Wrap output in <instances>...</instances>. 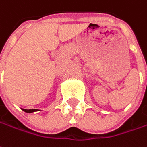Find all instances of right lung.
<instances>
[{"label": "right lung", "instance_id": "obj_1", "mask_svg": "<svg viewBox=\"0 0 147 147\" xmlns=\"http://www.w3.org/2000/svg\"><path fill=\"white\" fill-rule=\"evenodd\" d=\"M22 110L24 111V112H26V113H34V112H36V111H38V109H22Z\"/></svg>", "mask_w": 147, "mask_h": 147}]
</instances>
